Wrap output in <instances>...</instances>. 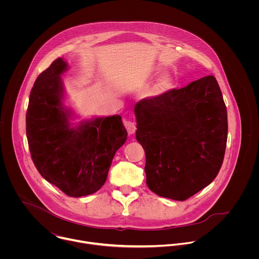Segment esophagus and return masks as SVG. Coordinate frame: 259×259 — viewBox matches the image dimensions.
I'll return each instance as SVG.
<instances>
[{"mask_svg":"<svg viewBox=\"0 0 259 259\" xmlns=\"http://www.w3.org/2000/svg\"><path fill=\"white\" fill-rule=\"evenodd\" d=\"M123 124H124V127H125V130H126V132H127L128 135L135 134V132H136V130H137V126H136V123H135L133 120H131V119H125L124 122H123Z\"/></svg>","mask_w":259,"mask_h":259,"instance_id":"esophagus-1","label":"esophagus"}]
</instances>
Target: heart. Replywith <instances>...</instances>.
<instances>
[{"label":"heart","instance_id":"1","mask_svg":"<svg viewBox=\"0 0 259 259\" xmlns=\"http://www.w3.org/2000/svg\"><path fill=\"white\" fill-rule=\"evenodd\" d=\"M168 82H169V77L167 74H163L161 75L158 80L156 81V83L154 84L153 89H152V93L154 95L160 94L162 92H164L167 88H168Z\"/></svg>","mask_w":259,"mask_h":259}]
</instances>
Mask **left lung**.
Returning a JSON list of instances; mask_svg holds the SVG:
<instances>
[{"mask_svg":"<svg viewBox=\"0 0 259 259\" xmlns=\"http://www.w3.org/2000/svg\"><path fill=\"white\" fill-rule=\"evenodd\" d=\"M137 141L148 188L184 201L217 178L227 141V111L213 75L140 101Z\"/></svg>","mask_w":259,"mask_h":259,"instance_id":"8db88e82","label":"left lung"}]
</instances>
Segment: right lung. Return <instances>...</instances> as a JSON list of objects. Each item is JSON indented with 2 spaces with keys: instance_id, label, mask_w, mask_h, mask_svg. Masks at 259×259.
Returning <instances> with one entry per match:
<instances>
[{
  "instance_id": "1",
  "label": "right lung",
  "mask_w": 259,
  "mask_h": 259,
  "mask_svg": "<svg viewBox=\"0 0 259 259\" xmlns=\"http://www.w3.org/2000/svg\"><path fill=\"white\" fill-rule=\"evenodd\" d=\"M67 63L59 58L37 76L30 94L26 132L32 159L40 176L65 194L79 197L104 185L115 151L126 141L119 115L70 124L72 112L62 104L60 74Z\"/></svg>"
}]
</instances>
